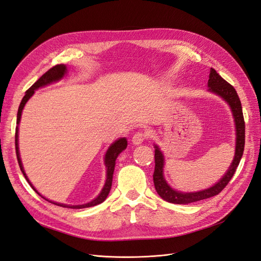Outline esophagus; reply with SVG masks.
<instances>
[{"label": "esophagus", "mask_w": 261, "mask_h": 261, "mask_svg": "<svg viewBox=\"0 0 261 261\" xmlns=\"http://www.w3.org/2000/svg\"><path fill=\"white\" fill-rule=\"evenodd\" d=\"M146 137H147V135L145 133H143V132H138V133H136L135 135L133 136V138H132V141H133V144L134 145H140L141 143H143V141L146 139Z\"/></svg>", "instance_id": "1"}]
</instances>
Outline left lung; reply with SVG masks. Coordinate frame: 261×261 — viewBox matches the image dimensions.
I'll return each instance as SVG.
<instances>
[{
  "label": "left lung",
  "mask_w": 261,
  "mask_h": 261,
  "mask_svg": "<svg viewBox=\"0 0 261 261\" xmlns=\"http://www.w3.org/2000/svg\"><path fill=\"white\" fill-rule=\"evenodd\" d=\"M208 86H209L210 91L215 92L219 94V96L222 97L232 109L233 116L235 120V126H236V147H235L234 160L231 164L230 169H228L227 172L225 173V175L221 178L216 185H213L212 187L204 189V191H201V192L179 193L174 191V189H172L167 184V181H165L163 177V173H162L164 159L160 149L155 146L154 147L155 148L154 150L155 167H154V173H153L154 187H155L156 193L160 195V197H162L164 200L172 203L187 204V203L199 201L202 199H207V198H210V197L220 194L228 184V181H230L231 178L233 177L244 152L245 121H244V115H243V110H242V103H241L238 92H236L235 88L231 84H228L225 80H223V78L217 73V70L213 68H211L210 70Z\"/></svg>",
  "instance_id": "1"
}]
</instances>
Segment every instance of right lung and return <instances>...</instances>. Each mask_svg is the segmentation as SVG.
<instances>
[{"label":"right lung","mask_w":261,"mask_h":261,"mask_svg":"<svg viewBox=\"0 0 261 261\" xmlns=\"http://www.w3.org/2000/svg\"><path fill=\"white\" fill-rule=\"evenodd\" d=\"M66 73V66L63 65V64H59V65H55L53 67H51L48 72H45L39 80L30 87V88L26 91V94L23 96L20 105H19V108H18V113H17V124H19V121H20V116H21V112H22V109L23 107H25L26 102L29 100V98L33 96L34 92L36 89L40 88V87L42 86H45L48 84H51L53 82H57L59 80H61V78L64 76V74ZM127 147V140H126L125 138H120L118 140H116L114 144L111 145V147L109 148V150L107 151V154H106V158H105V162H106V167H107V180H106V184H105V187L103 189H102V192L100 193V195L97 197L96 199L86 203V204H81V206H67V204H63V203H58V202H53V201H50L51 203H54L57 204V206H60V207H64V208H73V209H82V208H88V207H92V206H96V204H99L101 202H103L106 200V198L108 197L109 193H110V189H111V186H112V178H113V172H114V167H115V160L117 155L120 154L123 150ZM15 148H16V155H17V161H18V164H19V168L22 172L23 176H25V178L27 179L28 183L30 184V186L33 187V189H35V187L31 185V183L29 181V179L27 178L26 176V173L25 171H23L22 169V164H21V161H20V158H19V150H18V126H16V132H15ZM36 191V189H35ZM37 192V191H36ZM38 193V192H37ZM39 194V193H38ZM40 195V194H39ZM42 198H44V197H42ZM45 199V198H44Z\"/></svg>","instance_id":"1"}]
</instances>
